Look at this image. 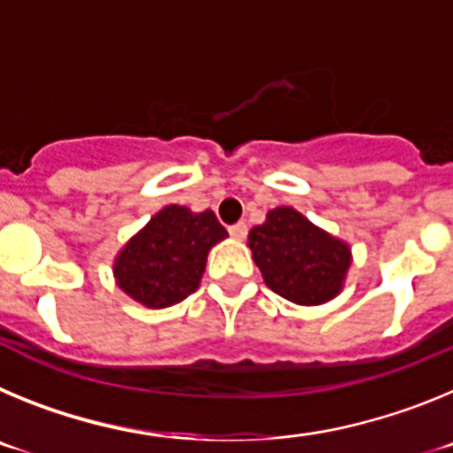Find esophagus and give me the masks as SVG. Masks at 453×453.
<instances>
[{"label": "esophagus", "mask_w": 453, "mask_h": 453, "mask_svg": "<svg viewBox=\"0 0 453 453\" xmlns=\"http://www.w3.org/2000/svg\"><path fill=\"white\" fill-rule=\"evenodd\" d=\"M229 234L234 235L235 240H245V235H247V224H245V222L234 224V226H229Z\"/></svg>", "instance_id": "obj_1"}]
</instances>
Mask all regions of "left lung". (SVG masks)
Segmentation results:
<instances>
[{
    "instance_id": "obj_1",
    "label": "left lung",
    "mask_w": 453,
    "mask_h": 453,
    "mask_svg": "<svg viewBox=\"0 0 453 453\" xmlns=\"http://www.w3.org/2000/svg\"><path fill=\"white\" fill-rule=\"evenodd\" d=\"M250 247L267 288L302 306L334 299L351 265L342 240L288 206L270 211L265 224L250 231Z\"/></svg>"
}]
</instances>
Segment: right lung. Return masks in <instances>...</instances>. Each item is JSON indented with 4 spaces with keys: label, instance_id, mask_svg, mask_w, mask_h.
<instances>
[{
    "label": "right lung",
    "instance_id": "1",
    "mask_svg": "<svg viewBox=\"0 0 453 453\" xmlns=\"http://www.w3.org/2000/svg\"><path fill=\"white\" fill-rule=\"evenodd\" d=\"M224 238L226 229L213 211L165 206L119 251L113 267L118 286L150 308L183 302L197 290L208 250Z\"/></svg>",
    "mask_w": 453,
    "mask_h": 453
}]
</instances>
